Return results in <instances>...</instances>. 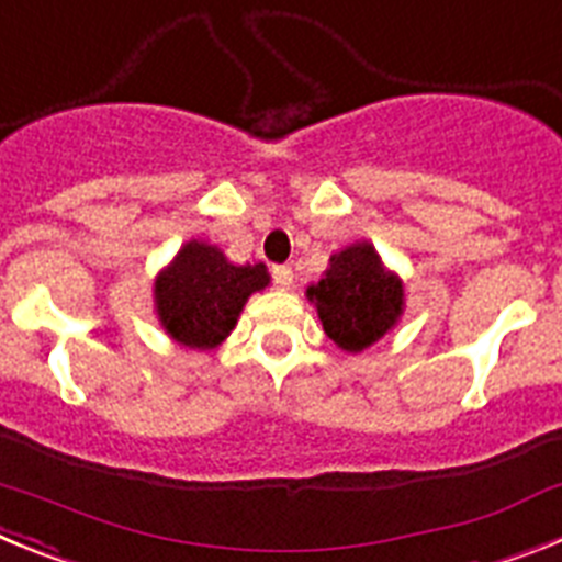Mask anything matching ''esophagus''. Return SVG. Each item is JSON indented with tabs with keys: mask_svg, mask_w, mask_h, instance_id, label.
I'll return each instance as SVG.
<instances>
[{
	"mask_svg": "<svg viewBox=\"0 0 562 562\" xmlns=\"http://www.w3.org/2000/svg\"><path fill=\"white\" fill-rule=\"evenodd\" d=\"M292 267H286V265H276L272 267V284L278 286V290H290L292 286Z\"/></svg>",
	"mask_w": 562,
	"mask_h": 562,
	"instance_id": "esophagus-1",
	"label": "esophagus"
}]
</instances>
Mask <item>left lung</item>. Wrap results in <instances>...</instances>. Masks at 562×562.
<instances>
[{
    "label": "left lung",
    "mask_w": 562,
    "mask_h": 562,
    "mask_svg": "<svg viewBox=\"0 0 562 562\" xmlns=\"http://www.w3.org/2000/svg\"><path fill=\"white\" fill-rule=\"evenodd\" d=\"M326 276L306 290L324 331L346 351L369 349L402 312V284L382 270L371 245L346 247L329 258Z\"/></svg>",
    "instance_id": "left-lung-1"
}]
</instances>
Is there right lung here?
I'll return each mask as SVG.
<instances>
[{
	"mask_svg": "<svg viewBox=\"0 0 562 562\" xmlns=\"http://www.w3.org/2000/svg\"><path fill=\"white\" fill-rule=\"evenodd\" d=\"M270 284L265 265L236 267L216 247L188 241L157 278L154 297L168 335L191 349L220 346L252 292Z\"/></svg>",
	"mask_w": 562,
	"mask_h": 562,
	"instance_id": "obj_1",
	"label": "right lung"
}]
</instances>
